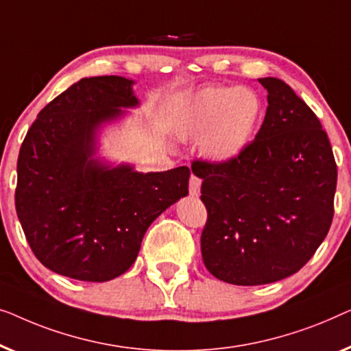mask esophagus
Instances as JSON below:
<instances>
[{"mask_svg":"<svg viewBox=\"0 0 351 351\" xmlns=\"http://www.w3.org/2000/svg\"><path fill=\"white\" fill-rule=\"evenodd\" d=\"M200 186H202V180L199 176L195 175H191V180H189V194L197 197L200 194Z\"/></svg>","mask_w":351,"mask_h":351,"instance_id":"1","label":"esophagus"}]
</instances>
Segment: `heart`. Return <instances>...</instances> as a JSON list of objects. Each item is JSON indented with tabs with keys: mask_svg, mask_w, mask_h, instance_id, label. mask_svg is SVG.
Instances as JSON below:
<instances>
[{
	"mask_svg": "<svg viewBox=\"0 0 351 351\" xmlns=\"http://www.w3.org/2000/svg\"><path fill=\"white\" fill-rule=\"evenodd\" d=\"M264 117V101L254 88L208 86L187 98L178 119V136L200 141L213 162L239 157L254 140Z\"/></svg>",
	"mask_w": 351,
	"mask_h": 351,
	"instance_id": "1",
	"label": "heart"
}]
</instances>
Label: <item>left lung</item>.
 <instances>
[{"label": "left lung", "mask_w": 351, "mask_h": 351, "mask_svg": "<svg viewBox=\"0 0 351 351\" xmlns=\"http://www.w3.org/2000/svg\"><path fill=\"white\" fill-rule=\"evenodd\" d=\"M256 138L229 162H192L206 206L202 258L216 278L267 285L299 272L328 235L337 186L329 138L293 88L276 77Z\"/></svg>", "instance_id": "obj_1"}]
</instances>
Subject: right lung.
Segmentation results:
<instances>
[{
    "instance_id": "1",
    "label": "right lung",
    "mask_w": 351,
    "mask_h": 351,
    "mask_svg": "<svg viewBox=\"0 0 351 351\" xmlns=\"http://www.w3.org/2000/svg\"><path fill=\"white\" fill-rule=\"evenodd\" d=\"M121 76L84 77L39 112L17 160L16 210L44 267L81 281H110L135 263L147 227L187 195L191 170L138 173L97 159L103 122L138 98Z\"/></svg>"
}]
</instances>
